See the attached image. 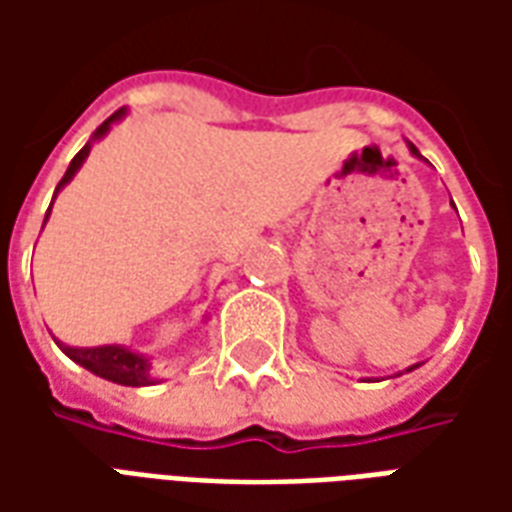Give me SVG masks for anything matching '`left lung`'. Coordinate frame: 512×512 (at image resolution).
I'll list each match as a JSON object with an SVG mask.
<instances>
[{
    "mask_svg": "<svg viewBox=\"0 0 512 512\" xmlns=\"http://www.w3.org/2000/svg\"><path fill=\"white\" fill-rule=\"evenodd\" d=\"M408 147H411V153H414V156H419V150H417V147H414V145H408ZM414 367H419V365H414ZM414 367H408L406 373H411V370H414ZM397 376H403V373H397Z\"/></svg>",
    "mask_w": 512,
    "mask_h": 512,
    "instance_id": "left-lung-1",
    "label": "left lung"
}]
</instances>
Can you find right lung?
I'll return each instance as SVG.
<instances>
[{"label": "right lung", "instance_id": "obj_1", "mask_svg": "<svg viewBox=\"0 0 512 512\" xmlns=\"http://www.w3.org/2000/svg\"><path fill=\"white\" fill-rule=\"evenodd\" d=\"M120 117H123V109H117L115 115L95 128L93 139H101V136L109 131V126H112L115 120H120ZM87 153H90V142H87V145L73 156L71 167H68V172H65L60 183H57V191H60L62 186L76 175V169L82 167V161L87 158ZM57 191H54V194H57ZM46 219H49V213H46ZM57 345H60L65 354L71 356L76 365H82L84 370H90V373L106 378V381H112V384H123V386L153 384V378H150V365H147L145 356L131 354L128 348H120V345H101V348H71V345H62V343Z\"/></svg>", "mask_w": 512, "mask_h": 512}]
</instances>
